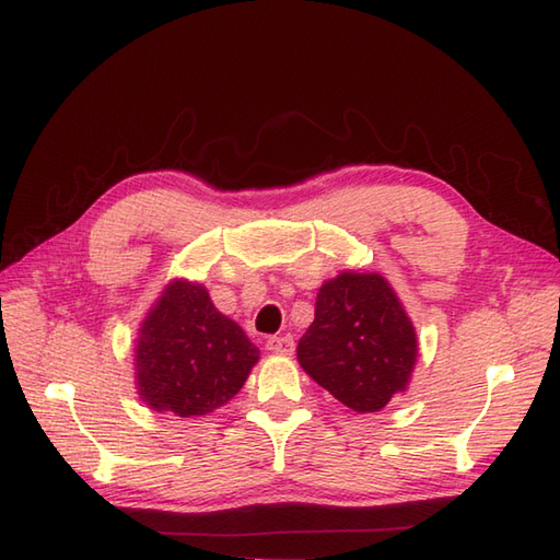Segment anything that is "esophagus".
Listing matches in <instances>:
<instances>
[{"label": "esophagus", "mask_w": 560, "mask_h": 560, "mask_svg": "<svg viewBox=\"0 0 560 560\" xmlns=\"http://www.w3.org/2000/svg\"><path fill=\"white\" fill-rule=\"evenodd\" d=\"M267 349L271 353H281V355H291L295 349V341L291 335H283V337H269L267 339Z\"/></svg>", "instance_id": "1"}]
</instances>
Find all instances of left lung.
I'll return each instance as SVG.
<instances>
[{"mask_svg":"<svg viewBox=\"0 0 560 560\" xmlns=\"http://www.w3.org/2000/svg\"><path fill=\"white\" fill-rule=\"evenodd\" d=\"M416 361V327L383 273L343 269L319 287L299 363L343 407L385 409L407 392Z\"/></svg>","mask_w":560,"mask_h":560,"instance_id":"1","label":"left lung"}]
</instances>
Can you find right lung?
<instances>
[{
  "mask_svg": "<svg viewBox=\"0 0 560 560\" xmlns=\"http://www.w3.org/2000/svg\"><path fill=\"white\" fill-rule=\"evenodd\" d=\"M257 361L259 349L217 311L207 287L171 279L137 329V395L151 411L207 416L241 392Z\"/></svg>",
  "mask_w": 560,
  "mask_h": 560,
  "instance_id": "1",
  "label": "right lung"
}]
</instances>
